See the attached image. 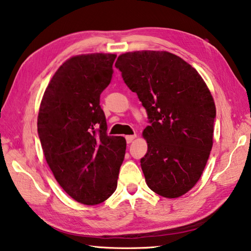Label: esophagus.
I'll return each instance as SVG.
<instances>
[{
  "instance_id": "1",
  "label": "esophagus",
  "mask_w": 251,
  "mask_h": 251,
  "mask_svg": "<svg viewBox=\"0 0 251 251\" xmlns=\"http://www.w3.org/2000/svg\"><path fill=\"white\" fill-rule=\"evenodd\" d=\"M136 138V135H130V136H126V141L127 144H130V142H132L135 140Z\"/></svg>"
}]
</instances>
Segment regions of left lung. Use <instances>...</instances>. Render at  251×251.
Returning a JSON list of instances; mask_svg holds the SVG:
<instances>
[{"label":"left lung","mask_w":251,"mask_h":251,"mask_svg":"<svg viewBox=\"0 0 251 251\" xmlns=\"http://www.w3.org/2000/svg\"><path fill=\"white\" fill-rule=\"evenodd\" d=\"M115 66L148 113L140 160L148 187L178 198L201 177L213 146L215 104L195 68L166 51L126 52Z\"/></svg>","instance_id":"8db88e82"}]
</instances>
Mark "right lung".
<instances>
[{
	"mask_svg": "<svg viewBox=\"0 0 251 251\" xmlns=\"http://www.w3.org/2000/svg\"><path fill=\"white\" fill-rule=\"evenodd\" d=\"M116 54H80L58 67L43 93L38 134L44 158L64 191L79 203L99 204L117 187L126 140L107 136L101 92Z\"/></svg>",
	"mask_w": 251,
	"mask_h": 251,
	"instance_id": "add662e5",
	"label": "right lung"
}]
</instances>
